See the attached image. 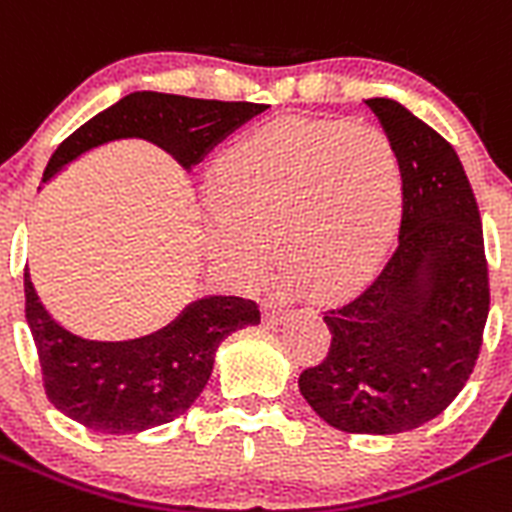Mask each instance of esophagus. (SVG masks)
Masks as SVG:
<instances>
[{"mask_svg":"<svg viewBox=\"0 0 512 512\" xmlns=\"http://www.w3.org/2000/svg\"><path fill=\"white\" fill-rule=\"evenodd\" d=\"M262 310H265V323H270V326H278V323L288 321V315H290L288 305L278 298H267L265 308Z\"/></svg>","mask_w":512,"mask_h":512,"instance_id":"esophagus-1","label":"esophagus"}]
</instances>
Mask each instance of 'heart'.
Instances as JSON below:
<instances>
[{"instance_id":"heart-1","label":"heart","mask_w":512,"mask_h":512,"mask_svg":"<svg viewBox=\"0 0 512 512\" xmlns=\"http://www.w3.org/2000/svg\"><path fill=\"white\" fill-rule=\"evenodd\" d=\"M404 212V171L379 126L285 116L229 143L214 164L204 234L214 260L257 280L278 242L290 278L346 295L381 267Z\"/></svg>"}]
</instances>
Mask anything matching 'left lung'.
Here are the masks:
<instances>
[{
  "label": "left lung",
  "instance_id": "1",
  "mask_svg": "<svg viewBox=\"0 0 512 512\" xmlns=\"http://www.w3.org/2000/svg\"><path fill=\"white\" fill-rule=\"evenodd\" d=\"M404 171L394 255L351 300L323 313L331 346L298 386L351 434H399L450 407L480 356L490 310L475 194L455 148L404 105L366 100Z\"/></svg>",
  "mask_w": 512,
  "mask_h": 512
}]
</instances>
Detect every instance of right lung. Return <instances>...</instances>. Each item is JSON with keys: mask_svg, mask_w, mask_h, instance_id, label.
<instances>
[{"mask_svg": "<svg viewBox=\"0 0 512 512\" xmlns=\"http://www.w3.org/2000/svg\"><path fill=\"white\" fill-rule=\"evenodd\" d=\"M265 108L242 100L131 93L70 133L52 154L42 181H50L90 148L116 138H148L191 169L209 148ZM25 315L52 407L103 434H136L174 422L207 386L219 343L229 333L260 323L255 300L212 295L191 303L174 323L151 336L118 343L85 341L52 321L27 267Z\"/></svg>", "mask_w": 512, "mask_h": 512, "instance_id": "right-lung-1", "label": "right lung"}]
</instances>
